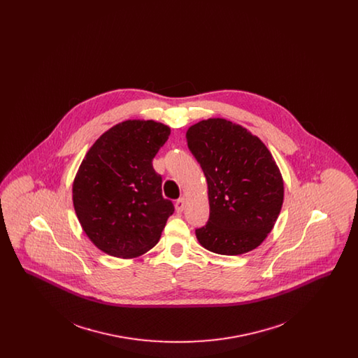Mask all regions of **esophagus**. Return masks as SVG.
Instances as JSON below:
<instances>
[{"mask_svg": "<svg viewBox=\"0 0 358 358\" xmlns=\"http://www.w3.org/2000/svg\"><path fill=\"white\" fill-rule=\"evenodd\" d=\"M185 205H187V199L185 197H181V199H178L177 201H176V210L177 212H184V209H185Z\"/></svg>", "mask_w": 358, "mask_h": 358, "instance_id": "1", "label": "esophagus"}]
</instances>
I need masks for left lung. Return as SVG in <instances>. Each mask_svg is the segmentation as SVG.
I'll use <instances>...</instances> for the list:
<instances>
[{
	"label": "left lung",
	"mask_w": 358,
	"mask_h": 358,
	"mask_svg": "<svg viewBox=\"0 0 358 358\" xmlns=\"http://www.w3.org/2000/svg\"><path fill=\"white\" fill-rule=\"evenodd\" d=\"M189 150L204 171L209 220L199 243L219 255L257 248L280 213L283 177L267 146L241 124L209 118L187 131Z\"/></svg>",
	"instance_id": "obj_1"
}]
</instances>
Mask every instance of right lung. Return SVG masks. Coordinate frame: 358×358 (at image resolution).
<instances>
[{
  "instance_id": "obj_1",
  "label": "right lung",
  "mask_w": 358,
  "mask_h": 358,
  "mask_svg": "<svg viewBox=\"0 0 358 358\" xmlns=\"http://www.w3.org/2000/svg\"><path fill=\"white\" fill-rule=\"evenodd\" d=\"M171 127L123 120L90 148L72 184V201L87 238L107 255L134 259L159 241L174 212L153 169Z\"/></svg>"
}]
</instances>
